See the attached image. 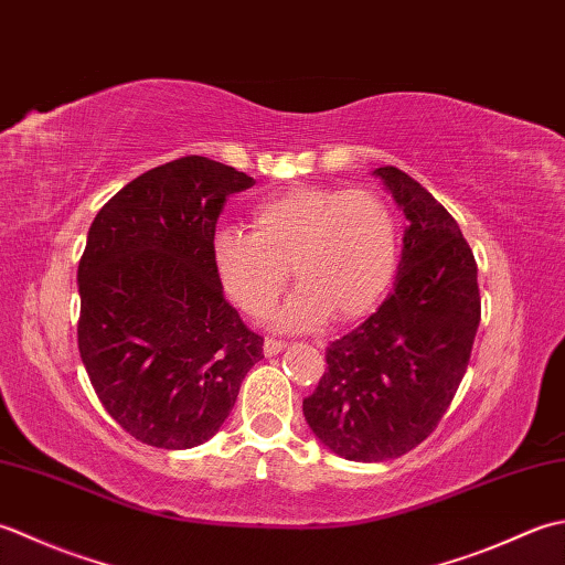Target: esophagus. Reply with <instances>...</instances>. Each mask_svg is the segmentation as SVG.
I'll list each match as a JSON object with an SVG mask.
<instances>
[{"instance_id": "obj_1", "label": "esophagus", "mask_w": 565, "mask_h": 565, "mask_svg": "<svg viewBox=\"0 0 565 565\" xmlns=\"http://www.w3.org/2000/svg\"><path fill=\"white\" fill-rule=\"evenodd\" d=\"M282 349H285V341H278V339H266V343H263V353L266 355H278Z\"/></svg>"}]
</instances>
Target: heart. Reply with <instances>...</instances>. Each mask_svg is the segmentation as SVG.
<instances>
[{
    "instance_id": "1",
    "label": "heart",
    "mask_w": 565,
    "mask_h": 565,
    "mask_svg": "<svg viewBox=\"0 0 565 565\" xmlns=\"http://www.w3.org/2000/svg\"><path fill=\"white\" fill-rule=\"evenodd\" d=\"M250 234L218 228L212 238L216 278L232 302L266 317L297 280L282 324L305 327L329 315L353 321L383 299L395 278L399 228L373 190L290 185L253 204Z\"/></svg>"
}]
</instances>
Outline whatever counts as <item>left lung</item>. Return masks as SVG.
<instances>
[{
	"mask_svg": "<svg viewBox=\"0 0 565 565\" xmlns=\"http://www.w3.org/2000/svg\"><path fill=\"white\" fill-rule=\"evenodd\" d=\"M375 175L407 216L397 280L377 312L329 343L302 402L317 439L361 463L407 454L439 427L480 324L478 263L456 218L399 168Z\"/></svg>",
	"mask_w": 565,
	"mask_h": 565,
	"instance_id": "8db88e82",
	"label": "left lung"
}]
</instances>
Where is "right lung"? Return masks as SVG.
I'll return each instance as SVG.
<instances>
[{"mask_svg":"<svg viewBox=\"0 0 565 565\" xmlns=\"http://www.w3.org/2000/svg\"><path fill=\"white\" fill-rule=\"evenodd\" d=\"M256 180L204 156L143 172L97 212L77 268V349L102 405L136 441L200 446L222 427L263 337L224 297L212 238Z\"/></svg>","mask_w":565,"mask_h":565,"instance_id":"add662e5","label":"right lung"}]
</instances>
